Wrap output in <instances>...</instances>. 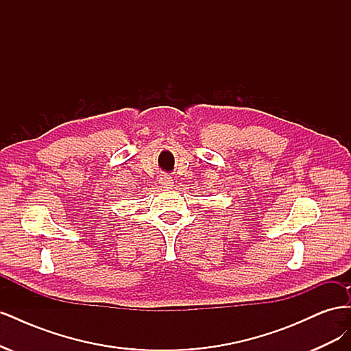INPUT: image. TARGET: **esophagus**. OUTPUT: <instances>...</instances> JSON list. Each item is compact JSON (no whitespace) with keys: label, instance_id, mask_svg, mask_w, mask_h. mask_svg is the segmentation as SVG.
Returning <instances> with one entry per match:
<instances>
[{"label":"esophagus","instance_id":"obj_1","mask_svg":"<svg viewBox=\"0 0 351 351\" xmlns=\"http://www.w3.org/2000/svg\"><path fill=\"white\" fill-rule=\"evenodd\" d=\"M159 183H161L162 187H171L174 184V180L171 176L161 174V177H159Z\"/></svg>","mask_w":351,"mask_h":351}]
</instances>
